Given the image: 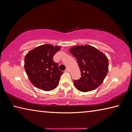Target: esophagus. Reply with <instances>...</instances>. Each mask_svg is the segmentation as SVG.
<instances>
[{
    "label": "esophagus",
    "instance_id": "obj_1",
    "mask_svg": "<svg viewBox=\"0 0 132 132\" xmlns=\"http://www.w3.org/2000/svg\"><path fill=\"white\" fill-rule=\"evenodd\" d=\"M65 72H70V70L69 69V68H66V70H65Z\"/></svg>",
    "mask_w": 132,
    "mask_h": 132
}]
</instances>
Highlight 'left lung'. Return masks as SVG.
<instances>
[{
	"label": "left lung",
	"instance_id": "1",
	"mask_svg": "<svg viewBox=\"0 0 132 132\" xmlns=\"http://www.w3.org/2000/svg\"><path fill=\"white\" fill-rule=\"evenodd\" d=\"M69 52L76 58L81 72L80 78L73 81L76 89L86 92L99 87L108 72L109 62L106 55L87 45L73 47Z\"/></svg>",
	"mask_w": 132,
	"mask_h": 132
}]
</instances>
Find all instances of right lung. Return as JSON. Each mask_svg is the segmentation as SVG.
Returning <instances> with one entry per match:
<instances>
[{
    "mask_svg": "<svg viewBox=\"0 0 132 132\" xmlns=\"http://www.w3.org/2000/svg\"><path fill=\"white\" fill-rule=\"evenodd\" d=\"M60 48L46 44L35 48L25 56V71L30 82L38 89L50 91L57 86L63 72L53 57Z\"/></svg>",
    "mask_w": 132,
    "mask_h": 132,
    "instance_id": "right-lung-1",
    "label": "right lung"
}]
</instances>
